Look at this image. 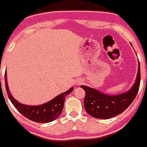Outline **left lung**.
I'll list each match as a JSON object with an SVG mask.
<instances>
[{"instance_id": "8db88e82", "label": "left lung", "mask_w": 147, "mask_h": 147, "mask_svg": "<svg viewBox=\"0 0 147 147\" xmlns=\"http://www.w3.org/2000/svg\"><path fill=\"white\" fill-rule=\"evenodd\" d=\"M140 82V69L138 63V75L131 89L117 94H108L88 86L81 85L85 91L84 107L90 116L107 119L121 114L129 107L138 94Z\"/></svg>"}]
</instances>
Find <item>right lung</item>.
Masks as SVG:
<instances>
[{"label": "right lung", "mask_w": 147, "mask_h": 147, "mask_svg": "<svg viewBox=\"0 0 147 147\" xmlns=\"http://www.w3.org/2000/svg\"><path fill=\"white\" fill-rule=\"evenodd\" d=\"M4 79H5L6 90L7 93L8 97L16 109L27 119L38 123H47L57 119L63 111L65 96L68 94H69L74 89L73 87L70 88L67 91L59 94L51 100L43 104L38 105V106L26 105L18 102L12 96L8 87L7 78L6 73L4 76Z\"/></svg>", "instance_id": "right-lung-1"}]
</instances>
